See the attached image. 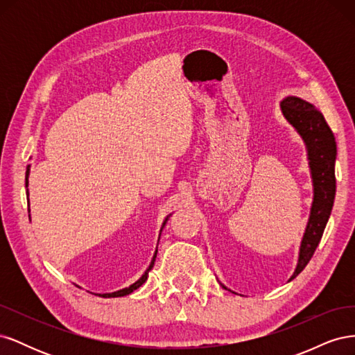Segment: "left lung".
Masks as SVG:
<instances>
[{"label":"left lung","mask_w":355,"mask_h":355,"mask_svg":"<svg viewBox=\"0 0 355 355\" xmlns=\"http://www.w3.org/2000/svg\"><path fill=\"white\" fill-rule=\"evenodd\" d=\"M280 108L288 124H292L306 146L309 161L308 164L314 187V200L313 206H311L304 239L300 241L297 265L293 275L288 280L292 282L293 278L302 272L306 263L311 261V257H313L330 218L333 200H335L336 194V142L323 114L317 111L314 105L296 98V96H287L282 101ZM220 286L230 290L222 283Z\"/></svg>","instance_id":"left-lung-1"}]
</instances>
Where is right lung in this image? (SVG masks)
<instances>
[{
    "instance_id": "add662e5",
    "label": "right lung",
    "mask_w": 355,
    "mask_h": 355,
    "mask_svg": "<svg viewBox=\"0 0 355 355\" xmlns=\"http://www.w3.org/2000/svg\"><path fill=\"white\" fill-rule=\"evenodd\" d=\"M29 167L31 166H28L26 167V178H25V180H26V184H25V187L28 188V178H29ZM26 196H29V192H28V189H26ZM29 201V200H28ZM168 218H170V214L166 218V220L163 222V227H161V231H163V228H164V225H166V222L168 220ZM161 231H159V235H161ZM159 240V239H158ZM157 252H158V249L155 250V253H154V256H153V261H151V263H149V266L146 268V271L144 272V275L139 278V280L136 282V283H133L132 286H128V287H125V288H121V290H116V292H112V293H94V295H99V296H102V297H121V296H125V295H130L132 292H135L136 288H139L141 287L146 280H148V272L153 270V266H154V262H155V257H157Z\"/></svg>"
}]
</instances>
